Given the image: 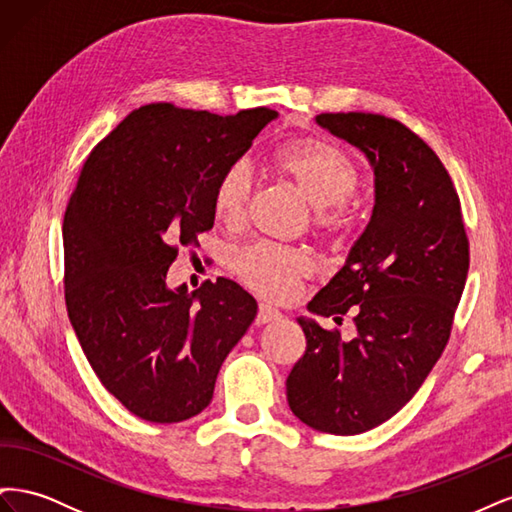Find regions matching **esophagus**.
<instances>
[{
  "label": "esophagus",
  "mask_w": 512,
  "mask_h": 512,
  "mask_svg": "<svg viewBox=\"0 0 512 512\" xmlns=\"http://www.w3.org/2000/svg\"><path fill=\"white\" fill-rule=\"evenodd\" d=\"M282 320V314L277 309L269 307V305H260L258 314H256V324H269V322H277Z\"/></svg>",
  "instance_id": "34e87169"
}]
</instances>
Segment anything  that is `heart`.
Wrapping results in <instances>:
<instances>
[{
	"label": "heart",
	"instance_id": "1",
	"mask_svg": "<svg viewBox=\"0 0 512 512\" xmlns=\"http://www.w3.org/2000/svg\"><path fill=\"white\" fill-rule=\"evenodd\" d=\"M282 177L292 181L314 205V228L322 235H339L346 226V203L361 188V170L346 151L303 138L284 145L275 156ZM256 177L250 160H235L224 168L213 190V213L222 224L241 226L250 213ZM241 282L267 299L284 301L297 292L314 262L305 250L256 243L235 256Z\"/></svg>",
	"mask_w": 512,
	"mask_h": 512
}]
</instances>
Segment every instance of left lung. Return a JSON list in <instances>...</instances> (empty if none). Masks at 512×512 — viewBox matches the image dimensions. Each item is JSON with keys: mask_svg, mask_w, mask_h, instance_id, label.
<instances>
[{"mask_svg": "<svg viewBox=\"0 0 512 512\" xmlns=\"http://www.w3.org/2000/svg\"><path fill=\"white\" fill-rule=\"evenodd\" d=\"M318 126L361 149L376 203L333 280L309 312L356 337L299 318L305 352L286 380L292 414L322 433L354 436L404 408L438 363L466 286L470 243L451 175L404 123L374 113H322Z\"/></svg>", "mask_w": 512, "mask_h": 512, "instance_id": "obj_1", "label": "left lung"}]
</instances>
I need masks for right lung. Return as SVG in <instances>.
Listing matches in <instances>:
<instances>
[{"label": "right lung", "mask_w": 512, "mask_h": 512, "mask_svg": "<svg viewBox=\"0 0 512 512\" xmlns=\"http://www.w3.org/2000/svg\"><path fill=\"white\" fill-rule=\"evenodd\" d=\"M277 113L136 108L91 149L64 215L68 316L104 389L149 423L203 412L215 378L256 318V301L218 277L166 286L179 245L213 228V190Z\"/></svg>", "instance_id": "right-lung-1"}]
</instances>
